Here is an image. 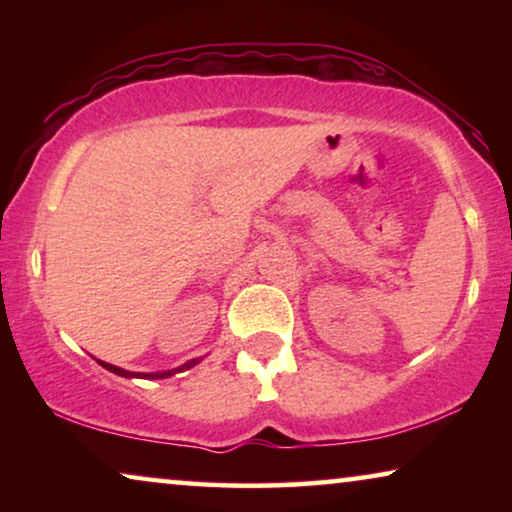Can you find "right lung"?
I'll return each instance as SVG.
<instances>
[{"label": "right lung", "instance_id": "obj_1", "mask_svg": "<svg viewBox=\"0 0 512 512\" xmlns=\"http://www.w3.org/2000/svg\"><path fill=\"white\" fill-rule=\"evenodd\" d=\"M100 363H102V366L107 368V370H111V373H116V375H121V377H144V380H146V377H149V380L153 377V380H160V377H170V375H174V373H177V370L191 368V366H195V363H198V361H188V363H184V366H181V368H177V370H167V373H130V370H123V368H118V366H111V363H104V361H100Z\"/></svg>", "mask_w": 512, "mask_h": 512}]
</instances>
